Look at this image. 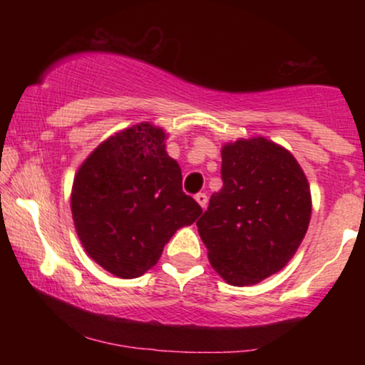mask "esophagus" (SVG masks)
<instances>
[{
  "instance_id": "obj_1",
  "label": "esophagus",
  "mask_w": 365,
  "mask_h": 365,
  "mask_svg": "<svg viewBox=\"0 0 365 365\" xmlns=\"http://www.w3.org/2000/svg\"><path fill=\"white\" fill-rule=\"evenodd\" d=\"M195 200H197V204H199L200 207L206 209V206H207V195H206V194H202V192H199V194L195 195Z\"/></svg>"
}]
</instances>
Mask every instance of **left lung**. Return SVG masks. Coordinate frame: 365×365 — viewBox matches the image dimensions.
Instances as JSON below:
<instances>
[{"label":"left lung","mask_w":365,"mask_h":365,"mask_svg":"<svg viewBox=\"0 0 365 365\" xmlns=\"http://www.w3.org/2000/svg\"><path fill=\"white\" fill-rule=\"evenodd\" d=\"M221 159L223 188L197 228L216 273L250 287L282 271L302 244L311 188L290 150L264 137L226 142Z\"/></svg>","instance_id":"1"}]
</instances>
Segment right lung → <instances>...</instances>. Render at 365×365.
Returning <instances> with one entry per match:
<instances>
[{
  "label": "right lung",
  "mask_w": 365,
  "mask_h": 365,
  "mask_svg": "<svg viewBox=\"0 0 365 365\" xmlns=\"http://www.w3.org/2000/svg\"><path fill=\"white\" fill-rule=\"evenodd\" d=\"M166 137L149 121L132 125L101 142L75 173L70 207L78 240L116 278L148 273L175 232L202 212L183 194Z\"/></svg>",
  "instance_id": "1"
}]
</instances>
